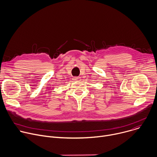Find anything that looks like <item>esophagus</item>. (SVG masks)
Segmentation results:
<instances>
[{
    "label": "esophagus",
    "mask_w": 157,
    "mask_h": 157,
    "mask_svg": "<svg viewBox=\"0 0 157 157\" xmlns=\"http://www.w3.org/2000/svg\"><path fill=\"white\" fill-rule=\"evenodd\" d=\"M79 78H80L79 77H77V76L76 77H74L73 78V81H78V80L79 79Z\"/></svg>",
    "instance_id": "obj_1"
}]
</instances>
